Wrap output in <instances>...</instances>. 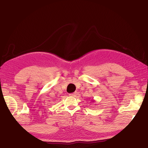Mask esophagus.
<instances>
[{
  "label": "esophagus",
  "instance_id": "esophagus-1",
  "mask_svg": "<svg viewBox=\"0 0 148 148\" xmlns=\"http://www.w3.org/2000/svg\"><path fill=\"white\" fill-rule=\"evenodd\" d=\"M77 92H74V93H70V94H69V95H70V96H72V97H75V96H76V95H77Z\"/></svg>",
  "mask_w": 148,
  "mask_h": 148
}]
</instances>
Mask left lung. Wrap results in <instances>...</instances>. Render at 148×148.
<instances>
[{
	"instance_id": "8db88e82",
	"label": "left lung",
	"mask_w": 148,
	"mask_h": 148,
	"mask_svg": "<svg viewBox=\"0 0 148 148\" xmlns=\"http://www.w3.org/2000/svg\"><path fill=\"white\" fill-rule=\"evenodd\" d=\"M92 102H94V100H92Z\"/></svg>"
}]
</instances>
